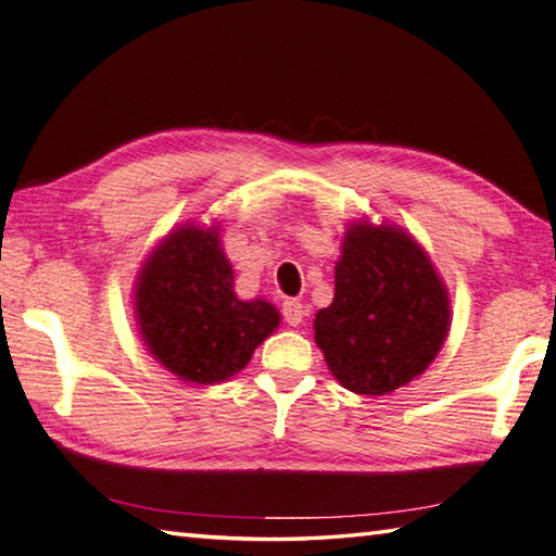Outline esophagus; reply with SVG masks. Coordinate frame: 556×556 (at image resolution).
<instances>
[{
    "mask_svg": "<svg viewBox=\"0 0 556 556\" xmlns=\"http://www.w3.org/2000/svg\"><path fill=\"white\" fill-rule=\"evenodd\" d=\"M281 316H285L289 326H299V323L304 320V304L296 299H287L285 304H281Z\"/></svg>",
    "mask_w": 556,
    "mask_h": 556,
    "instance_id": "34e87169",
    "label": "esophagus"
}]
</instances>
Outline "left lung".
<instances>
[{
	"label": "left lung",
	"mask_w": 556,
	"mask_h": 556,
	"mask_svg": "<svg viewBox=\"0 0 556 556\" xmlns=\"http://www.w3.org/2000/svg\"><path fill=\"white\" fill-rule=\"evenodd\" d=\"M313 330L342 387L383 396L435 359L450 330L447 289L403 230L355 224L336 265V299Z\"/></svg>",
	"instance_id": "obj_1"
}]
</instances>
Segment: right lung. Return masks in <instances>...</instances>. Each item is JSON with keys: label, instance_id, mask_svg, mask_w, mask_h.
<instances>
[{"label": "right lung", "instance_id": "obj_1", "mask_svg": "<svg viewBox=\"0 0 556 556\" xmlns=\"http://www.w3.org/2000/svg\"><path fill=\"white\" fill-rule=\"evenodd\" d=\"M136 313L160 365L191 383H216L243 369L279 326L267 301H240L216 228L189 224L169 233L140 269Z\"/></svg>", "mask_w": 556, "mask_h": 556}]
</instances>
